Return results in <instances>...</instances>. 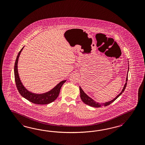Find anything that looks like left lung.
Here are the masks:
<instances>
[{
	"instance_id": "8db88e82",
	"label": "left lung",
	"mask_w": 145,
	"mask_h": 145,
	"mask_svg": "<svg viewBox=\"0 0 145 145\" xmlns=\"http://www.w3.org/2000/svg\"><path fill=\"white\" fill-rule=\"evenodd\" d=\"M128 70H129V67H128ZM127 80H128V72H127V77H126V83H125V84L124 86L123 89L122 91H121V92L120 94H118V95L114 99H113L111 101H108V102H105V103H100L96 102L94 101L92 99L90 98L88 95H87V94H86V93H84V91H83L82 89H81V88L80 87H79L80 93V98H81L82 101H83L85 104L88 105H89V106H92V107H94V108H100V107H101V106H108V105H110L112 102H113L116 99H117L122 94V93L124 91L125 88L126 87L127 81Z\"/></svg>"
}]
</instances>
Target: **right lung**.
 I'll return each instance as SVG.
<instances>
[{
	"instance_id": "obj_1",
	"label": "right lung",
	"mask_w": 145,
	"mask_h": 145,
	"mask_svg": "<svg viewBox=\"0 0 145 145\" xmlns=\"http://www.w3.org/2000/svg\"><path fill=\"white\" fill-rule=\"evenodd\" d=\"M24 47L22 48L20 51L17 55V58L15 61L14 67V79L17 86V89L19 92L20 94L31 102L37 104V105H47L51 102L55 101L58 96L60 92L61 87L63 84L66 81V80L61 81L57 84L54 88H53L50 91H48L46 93L42 94H37L28 91L27 89L24 87L22 83L21 82L20 79L18 74V62L19 57L20 56L21 52Z\"/></svg>"
}]
</instances>
